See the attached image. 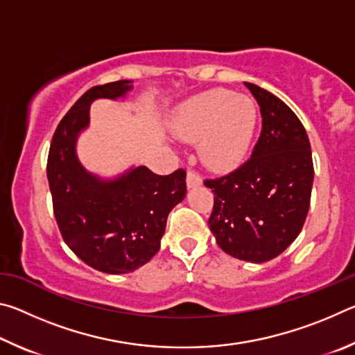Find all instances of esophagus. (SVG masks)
Instances as JSON below:
<instances>
[{
    "label": "esophagus",
    "mask_w": 355,
    "mask_h": 355,
    "mask_svg": "<svg viewBox=\"0 0 355 355\" xmlns=\"http://www.w3.org/2000/svg\"><path fill=\"white\" fill-rule=\"evenodd\" d=\"M186 184H188V188H196V186L202 184V178L199 173L194 171H188V173H186Z\"/></svg>",
    "instance_id": "esophagus-1"
}]
</instances>
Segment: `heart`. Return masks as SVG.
Returning a JSON list of instances; mask_svg holds the SVG:
<instances>
[{
	"label": "heart",
	"instance_id": "obj_1",
	"mask_svg": "<svg viewBox=\"0 0 355 355\" xmlns=\"http://www.w3.org/2000/svg\"><path fill=\"white\" fill-rule=\"evenodd\" d=\"M257 123L254 101L227 89H211L186 103L175 125L177 135L199 142L200 156L214 171H227L244 159Z\"/></svg>",
	"mask_w": 355,
	"mask_h": 355
}]
</instances>
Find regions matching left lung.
Here are the masks:
<instances>
[{
    "label": "left lung",
    "instance_id": "obj_1",
    "mask_svg": "<svg viewBox=\"0 0 355 355\" xmlns=\"http://www.w3.org/2000/svg\"><path fill=\"white\" fill-rule=\"evenodd\" d=\"M244 84L260 105V137L241 166L203 183L214 192L208 225L219 248L239 260L263 263L280 255L302 230L315 171L307 131L291 107Z\"/></svg>",
    "mask_w": 355,
    "mask_h": 355
}]
</instances>
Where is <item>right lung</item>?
Masks as SVG:
<instances>
[{
  "mask_svg": "<svg viewBox=\"0 0 355 355\" xmlns=\"http://www.w3.org/2000/svg\"><path fill=\"white\" fill-rule=\"evenodd\" d=\"M131 81L94 86L59 122L46 161L53 211L65 244L76 257L106 274H125L159 250L171 209L184 199L186 172L158 175L144 166L114 182L83 169L75 155L78 133L89 123L95 98H117Z\"/></svg>",
  "mask_w": 355,
  "mask_h": 355,
  "instance_id": "add662e5",
  "label": "right lung"
}]
</instances>
